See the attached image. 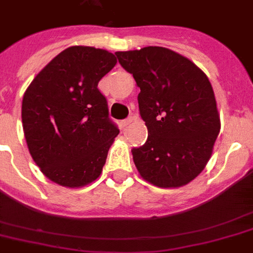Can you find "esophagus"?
<instances>
[{"label":"esophagus","mask_w":253,"mask_h":253,"mask_svg":"<svg viewBox=\"0 0 253 253\" xmlns=\"http://www.w3.org/2000/svg\"><path fill=\"white\" fill-rule=\"evenodd\" d=\"M132 121H134V117H130V118L125 119V121H123V122H122V126L123 127H127V126H128V125H130L131 122H132Z\"/></svg>","instance_id":"1"}]
</instances>
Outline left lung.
<instances>
[{
  "label": "left lung",
  "mask_w": 253,
  "mask_h": 253,
  "mask_svg": "<svg viewBox=\"0 0 253 253\" xmlns=\"http://www.w3.org/2000/svg\"><path fill=\"white\" fill-rule=\"evenodd\" d=\"M115 55L140 87L139 111L148 138L131 150L139 174L159 188L189 184L211 158L220 130L208 76L188 57L164 47Z\"/></svg>",
  "instance_id": "8db88e82"
}]
</instances>
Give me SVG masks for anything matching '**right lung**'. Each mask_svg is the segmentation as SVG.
Listing matches in <instances>:
<instances>
[{"instance_id": "obj_1", "label": "right lung", "mask_w": 253, "mask_h": 253, "mask_svg": "<svg viewBox=\"0 0 253 253\" xmlns=\"http://www.w3.org/2000/svg\"><path fill=\"white\" fill-rule=\"evenodd\" d=\"M117 64L106 49L72 45L26 89L22 125L30 155L48 180L83 188L99 177L119 134L98 83Z\"/></svg>"}]
</instances>
